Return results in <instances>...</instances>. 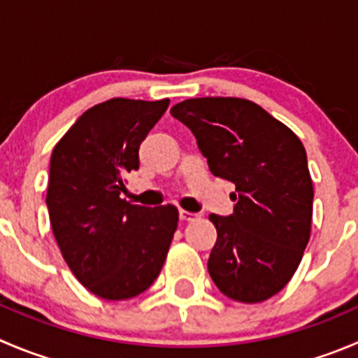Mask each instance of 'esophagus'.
<instances>
[{
	"mask_svg": "<svg viewBox=\"0 0 358 358\" xmlns=\"http://www.w3.org/2000/svg\"><path fill=\"white\" fill-rule=\"evenodd\" d=\"M179 217H181L182 221H193V220H196V217H199V214L188 213V210L181 209V210H179Z\"/></svg>",
	"mask_w": 358,
	"mask_h": 358,
	"instance_id": "34e87169",
	"label": "esophagus"
}]
</instances>
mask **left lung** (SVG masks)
<instances>
[{
  "mask_svg": "<svg viewBox=\"0 0 358 358\" xmlns=\"http://www.w3.org/2000/svg\"><path fill=\"white\" fill-rule=\"evenodd\" d=\"M170 114L188 126L213 176L236 185L234 213L210 214L217 239L207 268L221 294L272 297L302 260L313 217L308 156L297 135L243 98H192Z\"/></svg>",
  "mask_w": 358,
  "mask_h": 358,
  "instance_id": "1",
  "label": "left lung"
}]
</instances>
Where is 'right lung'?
I'll return each instance as SVG.
<instances>
[{
  "label": "right lung",
  "mask_w": 358,
  "mask_h": 358,
  "mask_svg": "<svg viewBox=\"0 0 358 358\" xmlns=\"http://www.w3.org/2000/svg\"><path fill=\"white\" fill-rule=\"evenodd\" d=\"M170 100L112 98L84 112L52 151L47 189L50 227L80 283L105 301H124L158 278L179 213L121 199L138 170V148Z\"/></svg>",
  "instance_id": "add662e5"
}]
</instances>
